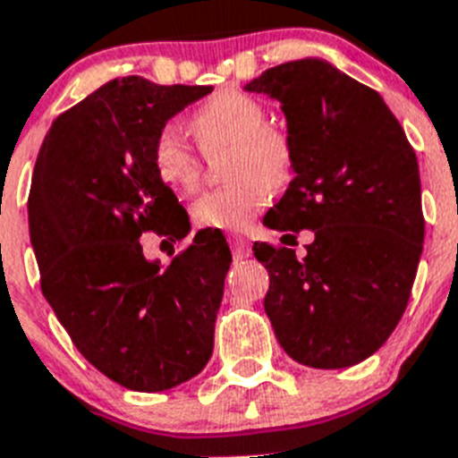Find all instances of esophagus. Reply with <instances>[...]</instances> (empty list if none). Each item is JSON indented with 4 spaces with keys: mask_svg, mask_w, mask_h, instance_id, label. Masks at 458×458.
Listing matches in <instances>:
<instances>
[{
    "mask_svg": "<svg viewBox=\"0 0 458 458\" xmlns=\"http://www.w3.org/2000/svg\"><path fill=\"white\" fill-rule=\"evenodd\" d=\"M229 245H232V252L236 259H248L252 252V245L242 233H229Z\"/></svg>",
    "mask_w": 458,
    "mask_h": 458,
    "instance_id": "obj_1",
    "label": "esophagus"
}]
</instances>
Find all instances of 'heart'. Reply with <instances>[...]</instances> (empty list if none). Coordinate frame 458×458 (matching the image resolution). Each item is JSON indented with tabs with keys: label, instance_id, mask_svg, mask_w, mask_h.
<instances>
[{
	"label": "heart",
	"instance_id": "obj_1",
	"mask_svg": "<svg viewBox=\"0 0 458 458\" xmlns=\"http://www.w3.org/2000/svg\"><path fill=\"white\" fill-rule=\"evenodd\" d=\"M266 107L241 89H220L194 109L192 131L206 156L229 148L226 179L232 183L208 190L192 204V220L204 229H242L268 206L270 192L291 183L295 147L289 132L266 123ZM153 172L169 190H197L204 157L179 125L157 131L151 147Z\"/></svg>",
	"mask_w": 458,
	"mask_h": 458
}]
</instances>
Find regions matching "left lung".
Here are the masks:
<instances>
[{
  "label": "left lung",
  "instance_id": "left-lung-1",
  "mask_svg": "<svg viewBox=\"0 0 458 458\" xmlns=\"http://www.w3.org/2000/svg\"><path fill=\"white\" fill-rule=\"evenodd\" d=\"M245 89L282 103L295 147V179L264 225L314 232L302 259L254 242L275 337L301 365H358L411 298L424 242L418 157L378 91L321 59L279 64Z\"/></svg>",
  "mask_w": 458,
  "mask_h": 458
}]
</instances>
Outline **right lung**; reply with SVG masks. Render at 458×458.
Instances as JSON below:
<instances>
[{
	"label": "right lung",
	"instance_id": "add662e5",
	"mask_svg": "<svg viewBox=\"0 0 458 458\" xmlns=\"http://www.w3.org/2000/svg\"><path fill=\"white\" fill-rule=\"evenodd\" d=\"M213 87L116 78L52 123L30 190V236L40 291L80 353L137 392L199 374L213 353L232 252L220 232H197L163 266L140 236L181 241L190 217L157 179V131ZM165 242V241H163Z\"/></svg>",
	"mask_w": 458,
	"mask_h": 458
}]
</instances>
